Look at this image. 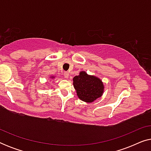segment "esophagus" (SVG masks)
I'll return each instance as SVG.
<instances>
[{
  "label": "esophagus",
  "mask_w": 151,
  "mask_h": 151,
  "mask_svg": "<svg viewBox=\"0 0 151 151\" xmlns=\"http://www.w3.org/2000/svg\"><path fill=\"white\" fill-rule=\"evenodd\" d=\"M63 75H64V76H65V78H67L68 77H69V73H68V72H64Z\"/></svg>",
  "instance_id": "obj_1"
}]
</instances>
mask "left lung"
I'll list each match as a JSON object with an SVG mask.
<instances>
[{
	"mask_svg": "<svg viewBox=\"0 0 151 151\" xmlns=\"http://www.w3.org/2000/svg\"><path fill=\"white\" fill-rule=\"evenodd\" d=\"M73 86L80 100L86 102H92L101 97L104 85L99 78L88 76L81 71L79 76L73 78Z\"/></svg>",
	"mask_w": 151,
	"mask_h": 151,
	"instance_id": "obj_1",
	"label": "left lung"
}]
</instances>
